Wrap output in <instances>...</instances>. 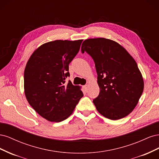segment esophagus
I'll return each mask as SVG.
<instances>
[{"label": "esophagus", "mask_w": 159, "mask_h": 159, "mask_svg": "<svg viewBox=\"0 0 159 159\" xmlns=\"http://www.w3.org/2000/svg\"><path fill=\"white\" fill-rule=\"evenodd\" d=\"M84 89H85V91H87L88 88V85H84Z\"/></svg>", "instance_id": "esophagus-1"}]
</instances>
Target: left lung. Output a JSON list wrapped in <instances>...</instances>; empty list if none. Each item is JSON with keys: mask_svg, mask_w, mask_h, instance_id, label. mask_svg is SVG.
I'll list each match as a JSON object with an SVG mask.
<instances>
[{"mask_svg": "<svg viewBox=\"0 0 159 159\" xmlns=\"http://www.w3.org/2000/svg\"><path fill=\"white\" fill-rule=\"evenodd\" d=\"M81 51L95 62L100 91L93 102L98 112L111 120L126 117L136 107L144 89L135 60L117 42L104 38L84 40Z\"/></svg>", "mask_w": 159, "mask_h": 159, "instance_id": "obj_1", "label": "left lung"}]
</instances>
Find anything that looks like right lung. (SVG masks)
<instances>
[{"label": "right lung", "instance_id": "right-lung-1", "mask_svg": "<svg viewBox=\"0 0 159 159\" xmlns=\"http://www.w3.org/2000/svg\"><path fill=\"white\" fill-rule=\"evenodd\" d=\"M83 40H54L33 52L24 74L25 93L28 103L40 116L60 122L73 113L83 97L80 86L70 81L69 64L78 54Z\"/></svg>", "mask_w": 159, "mask_h": 159}]
</instances>
